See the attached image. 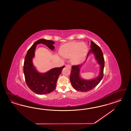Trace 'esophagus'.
<instances>
[{"mask_svg":"<svg viewBox=\"0 0 131 131\" xmlns=\"http://www.w3.org/2000/svg\"><path fill=\"white\" fill-rule=\"evenodd\" d=\"M65 66L66 67H69V68H71V66L70 65H69V64H66V65H65Z\"/></svg>","mask_w":131,"mask_h":131,"instance_id":"34e87169","label":"esophagus"}]
</instances>
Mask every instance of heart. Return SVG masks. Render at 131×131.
<instances>
[{
  "mask_svg": "<svg viewBox=\"0 0 131 131\" xmlns=\"http://www.w3.org/2000/svg\"><path fill=\"white\" fill-rule=\"evenodd\" d=\"M87 46L83 43L72 42L63 45L60 49L61 55L67 59L71 58V62L74 65L81 63L86 56Z\"/></svg>",
  "mask_w": 131,
  "mask_h": 131,
  "instance_id": "obj_1",
  "label": "heart"
}]
</instances>
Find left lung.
Wrapping results in <instances>:
<instances>
[{
    "instance_id": "left-lung-1",
    "label": "left lung",
    "mask_w": 131,
    "mask_h": 131,
    "mask_svg": "<svg viewBox=\"0 0 131 131\" xmlns=\"http://www.w3.org/2000/svg\"><path fill=\"white\" fill-rule=\"evenodd\" d=\"M91 49L87 54L86 60L89 55L91 53H93L95 56L97 63L100 65V72L99 75L94 79L85 80L82 78L80 75L81 68L83 64L79 65L72 66L70 78V81L73 88L78 91L87 92L91 90L95 87L103 78L105 61L102 51L101 48L93 41H91Z\"/></svg>"
}]
</instances>
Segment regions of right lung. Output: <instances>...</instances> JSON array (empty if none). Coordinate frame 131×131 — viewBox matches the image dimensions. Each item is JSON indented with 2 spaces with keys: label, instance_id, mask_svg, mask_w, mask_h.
I'll use <instances>...</instances> for the list:
<instances>
[{
  "label": "right lung",
  "instance_id": "right-lung-1",
  "mask_svg": "<svg viewBox=\"0 0 131 131\" xmlns=\"http://www.w3.org/2000/svg\"><path fill=\"white\" fill-rule=\"evenodd\" d=\"M54 43L52 40L44 39L37 40L28 50L24 59V72L26 83L32 91L38 95L48 94L55 89L57 80L64 67L63 66L55 68L45 73H40L34 66L32 59L35 57L36 46L38 44H43L53 50L55 48L53 45Z\"/></svg>",
  "mask_w": 131,
  "mask_h": 131
}]
</instances>
